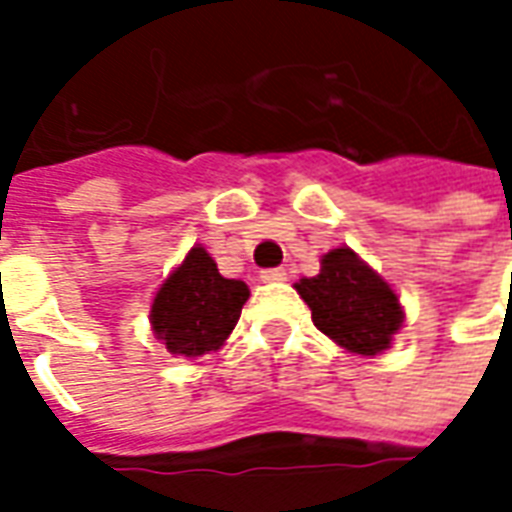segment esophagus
I'll return each mask as SVG.
<instances>
[{"mask_svg": "<svg viewBox=\"0 0 512 512\" xmlns=\"http://www.w3.org/2000/svg\"><path fill=\"white\" fill-rule=\"evenodd\" d=\"M260 279L268 282V285H277V282H285V279H288V271H285V268H266V271H260Z\"/></svg>", "mask_w": 512, "mask_h": 512, "instance_id": "34e87169", "label": "esophagus"}]
</instances>
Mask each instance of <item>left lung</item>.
Returning <instances> with one entry per match:
<instances>
[{
  "instance_id": "obj_1",
  "label": "left lung",
  "mask_w": 512,
  "mask_h": 512,
  "mask_svg": "<svg viewBox=\"0 0 512 512\" xmlns=\"http://www.w3.org/2000/svg\"><path fill=\"white\" fill-rule=\"evenodd\" d=\"M293 288L312 310V323L348 354H384L406 321L395 288L351 246L326 252L321 274L299 279Z\"/></svg>"
}]
</instances>
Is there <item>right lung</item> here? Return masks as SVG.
<instances>
[{
	"mask_svg": "<svg viewBox=\"0 0 512 512\" xmlns=\"http://www.w3.org/2000/svg\"><path fill=\"white\" fill-rule=\"evenodd\" d=\"M246 299V282L222 277L205 246L194 244L156 290L150 332L169 354L200 359L227 343Z\"/></svg>",
	"mask_w": 512,
	"mask_h": 512,
	"instance_id": "right-lung-1",
	"label": "right lung"
}]
</instances>
